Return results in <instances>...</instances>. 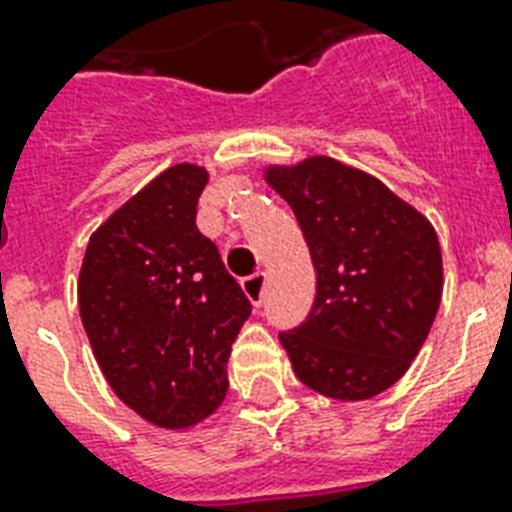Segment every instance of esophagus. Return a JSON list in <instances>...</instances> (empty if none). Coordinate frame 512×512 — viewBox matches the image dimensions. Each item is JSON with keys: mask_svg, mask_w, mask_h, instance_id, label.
Instances as JSON below:
<instances>
[{"mask_svg": "<svg viewBox=\"0 0 512 512\" xmlns=\"http://www.w3.org/2000/svg\"><path fill=\"white\" fill-rule=\"evenodd\" d=\"M241 287H244V295L252 300V305L260 308V303H263V297H265V273L263 271L249 273V276L241 279Z\"/></svg>", "mask_w": 512, "mask_h": 512, "instance_id": "34e87169", "label": "esophagus"}]
</instances>
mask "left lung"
Masks as SVG:
<instances>
[{"label":"left lung","mask_w":512,"mask_h":512,"mask_svg":"<svg viewBox=\"0 0 512 512\" xmlns=\"http://www.w3.org/2000/svg\"><path fill=\"white\" fill-rule=\"evenodd\" d=\"M316 271L303 324L279 332L292 369L316 393L364 401L409 369L441 303V247L425 217L377 177L313 156L271 167Z\"/></svg>","instance_id":"8db88e82"}]
</instances>
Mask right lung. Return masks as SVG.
<instances>
[{
  "instance_id": "obj_1",
  "label": "right lung",
  "mask_w": 512,
  "mask_h": 512,
  "mask_svg": "<svg viewBox=\"0 0 512 512\" xmlns=\"http://www.w3.org/2000/svg\"><path fill=\"white\" fill-rule=\"evenodd\" d=\"M207 172L175 164L92 233L79 313L108 385L159 428H188L228 393L252 303L196 228Z\"/></svg>"
}]
</instances>
